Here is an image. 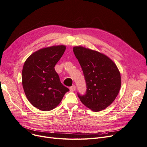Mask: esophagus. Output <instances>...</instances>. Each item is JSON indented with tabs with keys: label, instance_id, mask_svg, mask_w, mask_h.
<instances>
[{
	"label": "esophagus",
	"instance_id": "obj_1",
	"mask_svg": "<svg viewBox=\"0 0 147 147\" xmlns=\"http://www.w3.org/2000/svg\"><path fill=\"white\" fill-rule=\"evenodd\" d=\"M69 89H70V92H74L76 89V87H75V86H72L69 88Z\"/></svg>",
	"mask_w": 147,
	"mask_h": 147
}]
</instances>
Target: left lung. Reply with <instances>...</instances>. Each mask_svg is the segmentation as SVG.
<instances>
[{
  "label": "left lung",
  "mask_w": 147,
  "mask_h": 147,
  "mask_svg": "<svg viewBox=\"0 0 147 147\" xmlns=\"http://www.w3.org/2000/svg\"><path fill=\"white\" fill-rule=\"evenodd\" d=\"M74 53L83 71L87 86L80 101L93 111L109 107L118 96L121 77L116 64L107 55L83 46H75Z\"/></svg>",
  "instance_id": "8db88e82"
}]
</instances>
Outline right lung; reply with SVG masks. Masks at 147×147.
Instances as JSON below:
<instances>
[{
	"label": "right lung",
	"instance_id": "add662e5",
	"mask_svg": "<svg viewBox=\"0 0 147 147\" xmlns=\"http://www.w3.org/2000/svg\"><path fill=\"white\" fill-rule=\"evenodd\" d=\"M66 46H52L40 49L25 61L22 85L26 96L34 107L42 111L55 108L69 89L60 82L54 67Z\"/></svg>",
	"mask_w": 147,
	"mask_h": 147
}]
</instances>
